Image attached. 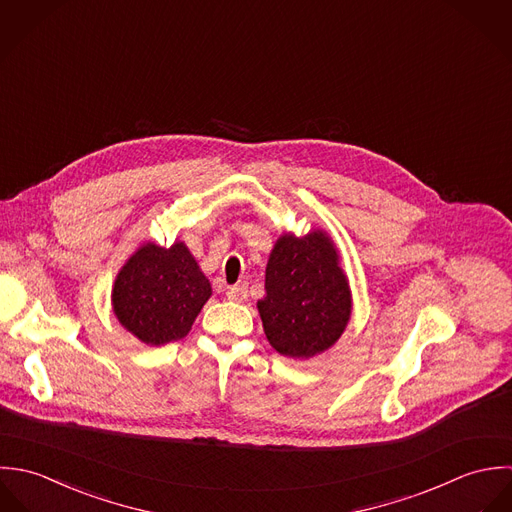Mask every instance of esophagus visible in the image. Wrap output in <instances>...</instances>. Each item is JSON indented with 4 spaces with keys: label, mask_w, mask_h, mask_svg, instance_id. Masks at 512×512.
<instances>
[{
    "label": "esophagus",
    "mask_w": 512,
    "mask_h": 512,
    "mask_svg": "<svg viewBox=\"0 0 512 512\" xmlns=\"http://www.w3.org/2000/svg\"><path fill=\"white\" fill-rule=\"evenodd\" d=\"M247 297H249V291H247L245 285H233V287L227 289V299L229 301L243 303V301H247Z\"/></svg>",
    "instance_id": "esophagus-1"
}]
</instances>
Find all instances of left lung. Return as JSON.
Listing matches in <instances>:
<instances>
[{
    "mask_svg": "<svg viewBox=\"0 0 512 512\" xmlns=\"http://www.w3.org/2000/svg\"><path fill=\"white\" fill-rule=\"evenodd\" d=\"M257 303L269 344L289 358H312L344 332L352 297L332 239L316 229L277 239Z\"/></svg>",
    "mask_w": 512,
    "mask_h": 512,
    "instance_id": "left-lung-1",
    "label": "left lung"
}]
</instances>
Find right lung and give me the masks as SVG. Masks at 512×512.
Wrapping results in <instances>:
<instances>
[{
	"label": "right lung",
	"instance_id": "obj_1",
	"mask_svg": "<svg viewBox=\"0 0 512 512\" xmlns=\"http://www.w3.org/2000/svg\"><path fill=\"white\" fill-rule=\"evenodd\" d=\"M209 297L211 285L186 243H144L116 275L112 310L138 340L160 346L184 338Z\"/></svg>",
	"mask_w": 512,
	"mask_h": 512
}]
</instances>
